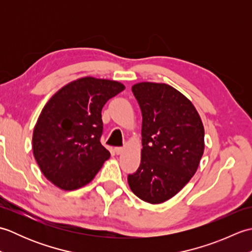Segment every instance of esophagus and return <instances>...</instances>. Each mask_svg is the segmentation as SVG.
Returning a JSON list of instances; mask_svg holds the SVG:
<instances>
[{
  "label": "esophagus",
  "mask_w": 252,
  "mask_h": 252,
  "mask_svg": "<svg viewBox=\"0 0 252 252\" xmlns=\"http://www.w3.org/2000/svg\"><path fill=\"white\" fill-rule=\"evenodd\" d=\"M122 152H123V147H116L115 148V153L117 155H120Z\"/></svg>",
  "instance_id": "esophagus-1"
}]
</instances>
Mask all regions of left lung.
Wrapping results in <instances>:
<instances>
[{"label":"left lung","mask_w":252,"mask_h":252,"mask_svg":"<svg viewBox=\"0 0 252 252\" xmlns=\"http://www.w3.org/2000/svg\"><path fill=\"white\" fill-rule=\"evenodd\" d=\"M142 111L141 164L127 175L140 199L161 203L175 196L196 173L205 149V130L195 106L165 83L132 87Z\"/></svg>","instance_id":"left-lung-1"}]
</instances>
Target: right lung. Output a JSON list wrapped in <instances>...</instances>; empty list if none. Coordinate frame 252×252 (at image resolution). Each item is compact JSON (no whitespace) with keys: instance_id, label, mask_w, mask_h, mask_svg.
<instances>
[{"instance_id":"1","label":"right lung","mask_w":252,"mask_h":252,"mask_svg":"<svg viewBox=\"0 0 252 252\" xmlns=\"http://www.w3.org/2000/svg\"><path fill=\"white\" fill-rule=\"evenodd\" d=\"M120 82L93 77L66 84L52 96L32 135L36 163L55 186L74 190L94 179L110 153L101 145V109L125 90Z\"/></svg>"}]
</instances>
